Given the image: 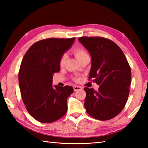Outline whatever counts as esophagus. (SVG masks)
I'll list each match as a JSON object with an SVG mask.
<instances>
[{
  "mask_svg": "<svg viewBox=\"0 0 148 148\" xmlns=\"http://www.w3.org/2000/svg\"><path fill=\"white\" fill-rule=\"evenodd\" d=\"M73 88H74V90L76 91H76L83 89V88L81 86H74Z\"/></svg>",
  "mask_w": 148,
  "mask_h": 148,
  "instance_id": "1",
  "label": "esophagus"
}]
</instances>
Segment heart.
Segmentation results:
<instances>
[{"label": "heart", "mask_w": 148, "mask_h": 148, "mask_svg": "<svg viewBox=\"0 0 148 148\" xmlns=\"http://www.w3.org/2000/svg\"><path fill=\"white\" fill-rule=\"evenodd\" d=\"M73 52L74 53L75 56H76V58L79 60H81L84 57H86V56H88V53H87L86 50L82 48H75L73 50ZM67 59V55L66 54V53H64V54H62V56H60V59H59L60 66L63 67V66L65 65ZM74 79L77 81V80H78V78L75 77Z\"/></svg>", "instance_id": "b5f03b06"}]
</instances>
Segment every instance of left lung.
I'll use <instances>...</instances> for the list:
<instances>
[{
    "mask_svg": "<svg viewBox=\"0 0 148 148\" xmlns=\"http://www.w3.org/2000/svg\"><path fill=\"white\" fill-rule=\"evenodd\" d=\"M79 41L92 56L88 79L99 90L85 87L84 108L88 114L101 121L111 119L124 108L129 95L131 69L123 52L115 42L102 37H81Z\"/></svg>",
    "mask_w": 148,
    "mask_h": 148,
    "instance_id": "8db88e82",
    "label": "left lung"
}]
</instances>
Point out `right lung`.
Returning a JSON list of instances; mask_svg holds the SVG:
<instances>
[{"mask_svg": "<svg viewBox=\"0 0 148 148\" xmlns=\"http://www.w3.org/2000/svg\"><path fill=\"white\" fill-rule=\"evenodd\" d=\"M75 37L39 40L27 50L18 74L20 92L25 108L39 122L49 123L67 111V100L73 93L70 86H52L53 76L60 70L59 59Z\"/></svg>", "mask_w": 148, "mask_h": 148, "instance_id": "right-lung-1", "label": "right lung"}]
</instances>
